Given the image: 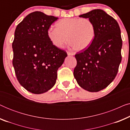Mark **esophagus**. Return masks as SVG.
<instances>
[{
    "instance_id": "34e87169",
    "label": "esophagus",
    "mask_w": 130,
    "mask_h": 130,
    "mask_svg": "<svg viewBox=\"0 0 130 130\" xmlns=\"http://www.w3.org/2000/svg\"><path fill=\"white\" fill-rule=\"evenodd\" d=\"M67 54L68 56H73L74 54L73 53H71V52H69V51H67Z\"/></svg>"
}]
</instances>
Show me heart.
Wrapping results in <instances>:
<instances>
[{
  "label": "heart",
  "mask_w": 130,
  "mask_h": 130,
  "mask_svg": "<svg viewBox=\"0 0 130 130\" xmlns=\"http://www.w3.org/2000/svg\"><path fill=\"white\" fill-rule=\"evenodd\" d=\"M55 26L48 29L47 37L55 47L60 48L68 40L75 50L82 51L89 47L95 39V26L89 19L67 18L57 21Z\"/></svg>",
  "instance_id": "heart-1"
}]
</instances>
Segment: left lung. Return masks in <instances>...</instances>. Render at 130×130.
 Returning a JSON list of instances; mask_svg holds the SVG:
<instances>
[{
    "instance_id": "left-lung-1",
    "label": "left lung",
    "mask_w": 130,
    "mask_h": 130,
    "mask_svg": "<svg viewBox=\"0 0 130 130\" xmlns=\"http://www.w3.org/2000/svg\"><path fill=\"white\" fill-rule=\"evenodd\" d=\"M94 23L96 35L88 48L75 55L73 75L81 88L96 92L106 88L116 77L121 61L122 41L117 21L102 9L79 15Z\"/></svg>"
}]
</instances>
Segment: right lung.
I'll return each instance as SVG.
<instances>
[{"label":"right lung","instance_id":"obj_1","mask_svg":"<svg viewBox=\"0 0 130 130\" xmlns=\"http://www.w3.org/2000/svg\"><path fill=\"white\" fill-rule=\"evenodd\" d=\"M57 19L43 12H34L16 28L12 63L19 83L32 93H45L54 86L58 69L67 56L47 37L48 29Z\"/></svg>","mask_w":130,"mask_h":130}]
</instances>
